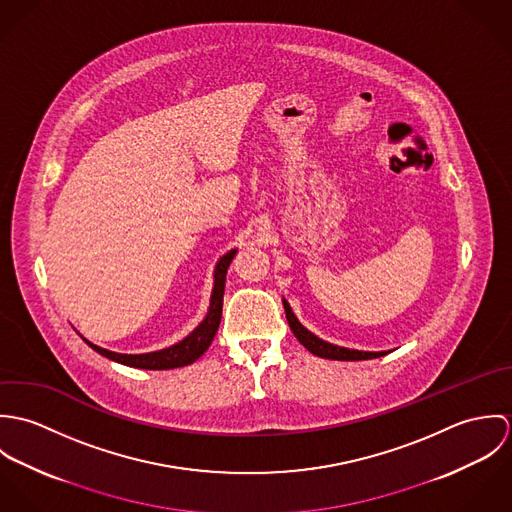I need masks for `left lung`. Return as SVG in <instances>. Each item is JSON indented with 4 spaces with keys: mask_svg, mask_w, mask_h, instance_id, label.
<instances>
[{
    "mask_svg": "<svg viewBox=\"0 0 512 512\" xmlns=\"http://www.w3.org/2000/svg\"><path fill=\"white\" fill-rule=\"evenodd\" d=\"M282 301H284V309H286V319L290 323V329H292L295 339L315 357L331 359V361H366V359H378V357H384L386 353H390V351H359V349H347V347L327 343L299 323V319L295 317L286 297Z\"/></svg>",
    "mask_w": 512,
    "mask_h": 512,
    "instance_id": "8db88e82",
    "label": "left lung"
}]
</instances>
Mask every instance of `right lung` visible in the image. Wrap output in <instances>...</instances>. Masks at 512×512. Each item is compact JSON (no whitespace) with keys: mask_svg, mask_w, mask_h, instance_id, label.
<instances>
[{"mask_svg":"<svg viewBox=\"0 0 512 512\" xmlns=\"http://www.w3.org/2000/svg\"><path fill=\"white\" fill-rule=\"evenodd\" d=\"M236 248L228 250L224 256H220L217 266H215V274H213V293H211V303H209V311L205 315V319L179 343L159 349V351H151V353H142V355H124V353H114L108 349H102L94 343H90L88 339H84V343L94 349L98 355L116 361L120 365L134 366V368H147V370H167V368H179V366L191 365L195 363L213 343L217 331H219L220 317H222V295H224V282H226V272L228 266L232 262V258L236 256Z\"/></svg>","mask_w":512,"mask_h":512,"instance_id":"obj_1","label":"right lung"}]
</instances>
